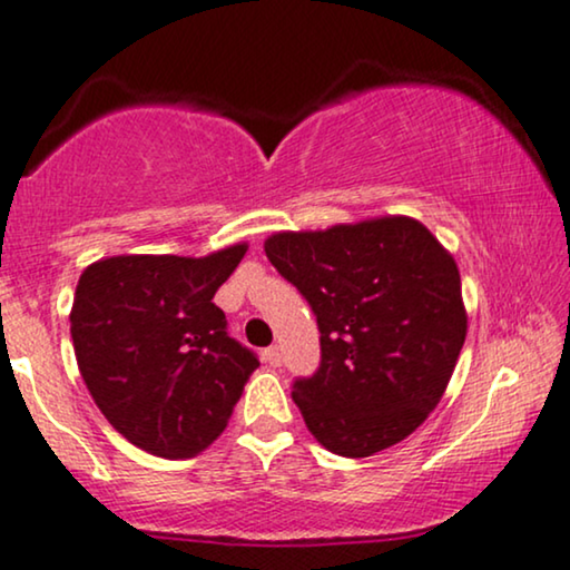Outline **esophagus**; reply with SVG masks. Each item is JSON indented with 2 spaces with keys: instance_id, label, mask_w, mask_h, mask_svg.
Instances as JSON below:
<instances>
[{
  "instance_id": "obj_1",
  "label": "esophagus",
  "mask_w": 570,
  "mask_h": 570,
  "mask_svg": "<svg viewBox=\"0 0 570 570\" xmlns=\"http://www.w3.org/2000/svg\"><path fill=\"white\" fill-rule=\"evenodd\" d=\"M263 358H265V363H271V366H278V363H281V351H278V347H267V351L263 353Z\"/></svg>"
}]
</instances>
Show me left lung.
<instances>
[{"label":"left lung","instance_id":"8db88e82","mask_svg":"<svg viewBox=\"0 0 570 570\" xmlns=\"http://www.w3.org/2000/svg\"><path fill=\"white\" fill-rule=\"evenodd\" d=\"M265 255L318 321L321 366L292 387L315 441L358 459L414 433L468 337L451 252L420 219L387 215L273 233Z\"/></svg>","mask_w":570,"mask_h":570}]
</instances>
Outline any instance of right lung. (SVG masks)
I'll return each instance as SVG.
<instances>
[{"mask_svg":"<svg viewBox=\"0 0 570 570\" xmlns=\"http://www.w3.org/2000/svg\"><path fill=\"white\" fill-rule=\"evenodd\" d=\"M246 255H119L87 265L71 307L81 380L116 433L164 459L204 451L228 424L257 355L228 337L215 292Z\"/></svg>","mask_w":570,"mask_h":570,"instance_id":"right-lung-1","label":"right lung"}]
</instances>
